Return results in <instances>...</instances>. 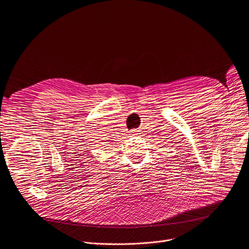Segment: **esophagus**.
Wrapping results in <instances>:
<instances>
[{
	"label": "esophagus",
	"mask_w": 249,
	"mask_h": 249,
	"mask_svg": "<svg viewBox=\"0 0 249 249\" xmlns=\"http://www.w3.org/2000/svg\"><path fill=\"white\" fill-rule=\"evenodd\" d=\"M139 134H140V133H139V130H135V129H134V130H131V131H130V135H131V136H137Z\"/></svg>",
	"instance_id": "esophagus-1"
}]
</instances>
